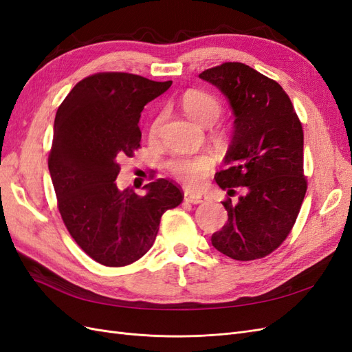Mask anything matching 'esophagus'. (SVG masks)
I'll list each match as a JSON object with an SVG mask.
<instances>
[{
    "label": "esophagus",
    "instance_id": "1",
    "mask_svg": "<svg viewBox=\"0 0 352 352\" xmlns=\"http://www.w3.org/2000/svg\"><path fill=\"white\" fill-rule=\"evenodd\" d=\"M208 198L204 194L194 192V190H185V201L190 202V204H201V202H206Z\"/></svg>",
    "mask_w": 352,
    "mask_h": 352
}]
</instances>
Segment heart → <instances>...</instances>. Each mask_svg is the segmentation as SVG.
<instances>
[{
	"label": "heart",
	"instance_id": "b5f03b06",
	"mask_svg": "<svg viewBox=\"0 0 352 352\" xmlns=\"http://www.w3.org/2000/svg\"><path fill=\"white\" fill-rule=\"evenodd\" d=\"M180 105L190 119L201 124H211L221 111V104L216 95L202 89H188L180 98ZM160 124H162V117H157L150 126L151 138L158 135ZM212 167H214V157L210 153L177 155L167 162L170 175L188 186H198L210 175Z\"/></svg>",
	"mask_w": 352,
	"mask_h": 352
}]
</instances>
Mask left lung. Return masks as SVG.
I'll return each instance as SVG.
<instances>
[{
	"label": "left lung",
	"instance_id": "left-lung-1",
	"mask_svg": "<svg viewBox=\"0 0 352 352\" xmlns=\"http://www.w3.org/2000/svg\"><path fill=\"white\" fill-rule=\"evenodd\" d=\"M199 78L226 95L235 114L228 167L214 177L228 192V223L211 243L233 260L263 258L289 235L307 192L302 124L280 85L243 63H223Z\"/></svg>",
	"mask_w": 352,
	"mask_h": 352
}]
</instances>
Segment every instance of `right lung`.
<instances>
[{
	"label": "right lung",
	"mask_w": 352,
	"mask_h": 352,
	"mask_svg": "<svg viewBox=\"0 0 352 352\" xmlns=\"http://www.w3.org/2000/svg\"><path fill=\"white\" fill-rule=\"evenodd\" d=\"M172 80L133 73H95L60 104L48 168L57 207L70 236L92 260L123 267L153 247L162 216L184 201L173 180L148 184V194L119 190V163L141 148V111Z\"/></svg>",
	"instance_id": "right-lung-1"
}]
</instances>
